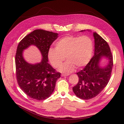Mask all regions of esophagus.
<instances>
[{
	"label": "esophagus",
	"mask_w": 124,
	"mask_h": 124,
	"mask_svg": "<svg viewBox=\"0 0 124 124\" xmlns=\"http://www.w3.org/2000/svg\"><path fill=\"white\" fill-rule=\"evenodd\" d=\"M69 74H61V76L62 77H64V76H68Z\"/></svg>",
	"instance_id": "obj_1"
}]
</instances>
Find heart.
I'll return each instance as SVG.
<instances>
[{"label": "heart", "instance_id": "b5f03b06", "mask_svg": "<svg viewBox=\"0 0 124 124\" xmlns=\"http://www.w3.org/2000/svg\"><path fill=\"white\" fill-rule=\"evenodd\" d=\"M55 48L48 51V59L52 65L57 68L60 67L65 60L67 61L59 69L63 73H70L75 66L80 68L90 61L92 57L93 42L87 36H66L57 40Z\"/></svg>", "mask_w": 124, "mask_h": 124}]
</instances>
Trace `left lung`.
<instances>
[{
    "label": "left lung",
    "instance_id": "obj_1",
    "mask_svg": "<svg viewBox=\"0 0 124 124\" xmlns=\"http://www.w3.org/2000/svg\"><path fill=\"white\" fill-rule=\"evenodd\" d=\"M93 36L94 56L85 67L76 73L79 81L72 88L76 96L82 100L93 99L101 93L109 80L113 66V56L108 43L95 32ZM103 57L108 58L109 62L106 67H101L100 62Z\"/></svg>",
    "mask_w": 124,
    "mask_h": 124
}]
</instances>
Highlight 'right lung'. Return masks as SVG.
<instances>
[{"label": "right lung", "instance_id": "1", "mask_svg": "<svg viewBox=\"0 0 124 124\" xmlns=\"http://www.w3.org/2000/svg\"><path fill=\"white\" fill-rule=\"evenodd\" d=\"M58 37V34L43 30H36L19 43L16 55L17 81L23 92L31 98L38 101L48 98L54 92L56 81L61 73L57 72L48 63L50 46ZM34 45L42 56L40 63L31 64L23 57L24 49Z\"/></svg>", "mask_w": 124, "mask_h": 124}]
</instances>
